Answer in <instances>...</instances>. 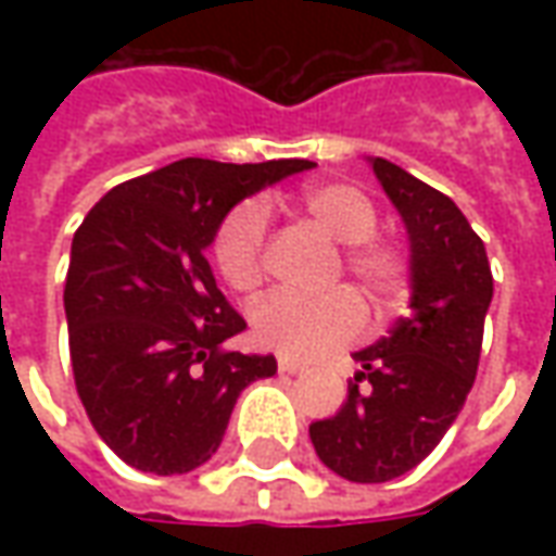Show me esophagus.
Wrapping results in <instances>:
<instances>
[{
	"instance_id": "esophagus-1",
	"label": "esophagus",
	"mask_w": 556,
	"mask_h": 556,
	"mask_svg": "<svg viewBox=\"0 0 556 556\" xmlns=\"http://www.w3.org/2000/svg\"><path fill=\"white\" fill-rule=\"evenodd\" d=\"M277 366H279V372H289V375H298L306 369V363L294 361V357H279Z\"/></svg>"
}]
</instances>
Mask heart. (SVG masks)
I'll list each match as a JSON object with an SVG mask.
<instances>
[{
  "label": "heart",
  "mask_w": 556,
  "mask_h": 556,
  "mask_svg": "<svg viewBox=\"0 0 556 556\" xmlns=\"http://www.w3.org/2000/svg\"><path fill=\"white\" fill-rule=\"evenodd\" d=\"M301 205L318 229L345 243L342 262L351 277H357L375 301H393L408 277V255L375 235L378 211L372 199L354 184L321 181L303 190ZM265 241L267 211L262 202H243L223 219L214 255L231 289L247 291L262 279ZM250 325L258 345L286 357H315L361 337L366 309L351 289L327 291L321 298L270 291L250 309Z\"/></svg>",
  "instance_id": "1"
}]
</instances>
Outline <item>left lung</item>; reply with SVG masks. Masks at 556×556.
<instances>
[{"mask_svg": "<svg viewBox=\"0 0 556 556\" xmlns=\"http://www.w3.org/2000/svg\"><path fill=\"white\" fill-rule=\"evenodd\" d=\"M408 231L410 313L375 345L354 351L349 399L309 438L351 482H390L441 443L473 387L494 294L485 243L450 195L396 163L366 157Z\"/></svg>", "mask_w": 556, "mask_h": 556, "instance_id": "left-lung-1", "label": "left lung"}]
</instances>
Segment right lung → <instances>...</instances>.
Returning a JSON list of instances; mask_svg holds the SVG:
<instances>
[{"mask_svg":"<svg viewBox=\"0 0 556 556\" xmlns=\"http://www.w3.org/2000/svg\"><path fill=\"white\" fill-rule=\"evenodd\" d=\"M313 166L175 160L86 214L65 279L71 366L91 426L122 462L157 477L205 465L243 387L277 372L274 354L223 349L247 321L205 253L238 202Z\"/></svg>","mask_w":556,"mask_h":556,"instance_id":"obj_1","label":"right lung"}]
</instances>
